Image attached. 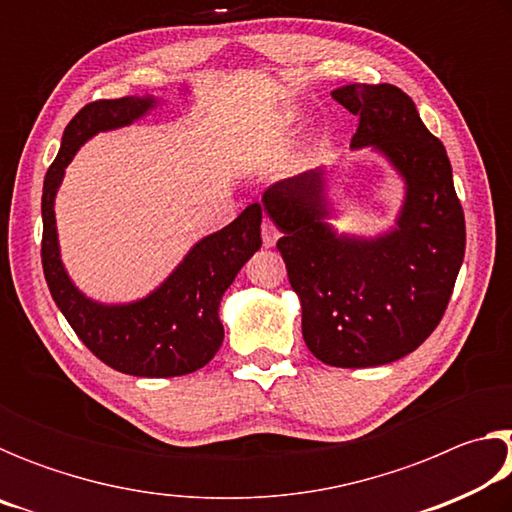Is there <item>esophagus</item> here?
Instances as JSON below:
<instances>
[{"instance_id": "1", "label": "esophagus", "mask_w": 512, "mask_h": 512, "mask_svg": "<svg viewBox=\"0 0 512 512\" xmlns=\"http://www.w3.org/2000/svg\"><path fill=\"white\" fill-rule=\"evenodd\" d=\"M262 239H264L266 248H273L277 244V239H280V230H277L271 221H264L262 223Z\"/></svg>"}]
</instances>
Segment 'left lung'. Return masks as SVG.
Wrapping results in <instances>:
<instances>
[{"instance_id": "left-lung-1", "label": "left lung", "mask_w": 512, "mask_h": 512, "mask_svg": "<svg viewBox=\"0 0 512 512\" xmlns=\"http://www.w3.org/2000/svg\"><path fill=\"white\" fill-rule=\"evenodd\" d=\"M359 117L350 149L384 155L404 183L395 225L375 237L339 232L325 167L271 185L262 207L282 239L302 336L336 368H375L406 357L438 327L465 257V216L452 164L409 94L388 83L332 92Z\"/></svg>"}]
</instances>
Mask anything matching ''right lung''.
I'll use <instances>...</instances> for the list:
<instances>
[{
    "label": "right lung",
    "mask_w": 512,
    "mask_h": 512,
    "mask_svg": "<svg viewBox=\"0 0 512 512\" xmlns=\"http://www.w3.org/2000/svg\"><path fill=\"white\" fill-rule=\"evenodd\" d=\"M158 103L153 94L88 103L67 124L42 187V268L51 298L94 357L135 377H180L212 361L223 343V293L262 246V205L253 203L230 225L196 241L167 280L140 300L106 305L72 282L60 259L54 212L67 164L90 137L131 126Z\"/></svg>",
    "instance_id": "add662e5"
}]
</instances>
